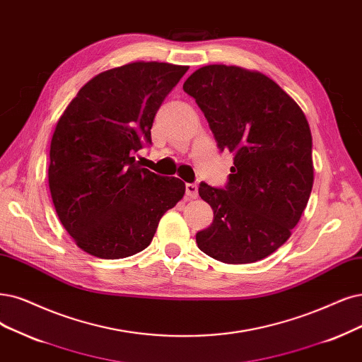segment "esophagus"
I'll return each instance as SVG.
<instances>
[{
    "mask_svg": "<svg viewBox=\"0 0 362 362\" xmlns=\"http://www.w3.org/2000/svg\"><path fill=\"white\" fill-rule=\"evenodd\" d=\"M198 197V186L195 183H186V198L195 199Z\"/></svg>",
    "mask_w": 362,
    "mask_h": 362,
    "instance_id": "34e87169",
    "label": "esophagus"
}]
</instances>
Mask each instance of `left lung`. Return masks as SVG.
<instances>
[{
	"mask_svg": "<svg viewBox=\"0 0 362 362\" xmlns=\"http://www.w3.org/2000/svg\"><path fill=\"white\" fill-rule=\"evenodd\" d=\"M183 90L203 110L219 149L234 153L225 189L199 185L213 222L197 233V245L225 264L264 259L291 237L309 202V122L274 80L242 66H202Z\"/></svg>",
	"mask_w": 362,
	"mask_h": 362,
	"instance_id": "left-lung-1",
	"label": "left lung"
}]
</instances>
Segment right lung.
Listing matches in <instances>:
<instances>
[{"label":"right lung","instance_id":"obj_1","mask_svg":"<svg viewBox=\"0 0 362 362\" xmlns=\"http://www.w3.org/2000/svg\"><path fill=\"white\" fill-rule=\"evenodd\" d=\"M189 66L131 62L80 88L50 141L49 188L57 215L92 257L120 259L151 245L185 183L141 168L134 153L152 144L155 115Z\"/></svg>","mask_w":362,"mask_h":362}]
</instances>
